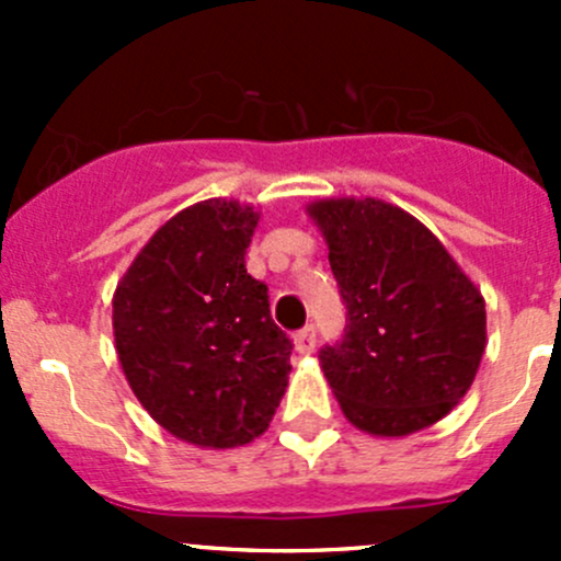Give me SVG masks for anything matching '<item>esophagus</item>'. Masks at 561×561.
<instances>
[{
	"label": "esophagus",
	"mask_w": 561,
	"mask_h": 561,
	"mask_svg": "<svg viewBox=\"0 0 561 561\" xmlns=\"http://www.w3.org/2000/svg\"><path fill=\"white\" fill-rule=\"evenodd\" d=\"M293 342H296L298 353H312L314 342H317V331H314L312 322H309V325H304L301 331H296V336H293Z\"/></svg>",
	"instance_id": "34e87169"
}]
</instances>
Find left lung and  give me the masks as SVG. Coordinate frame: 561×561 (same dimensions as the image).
Instances as JSON below:
<instances>
[{"instance_id":"8db88e82","label":"left lung","mask_w":561,"mask_h":561,"mask_svg":"<svg viewBox=\"0 0 561 561\" xmlns=\"http://www.w3.org/2000/svg\"><path fill=\"white\" fill-rule=\"evenodd\" d=\"M328 244L347 325L320 350L344 417L375 437H407L463 399L485 350V301L404 208L375 197L307 206Z\"/></svg>"}]
</instances>
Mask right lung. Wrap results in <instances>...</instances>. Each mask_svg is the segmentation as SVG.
<instances>
[{"instance_id": "right-lung-1", "label": "right lung", "mask_w": 561, "mask_h": 561, "mask_svg": "<svg viewBox=\"0 0 561 561\" xmlns=\"http://www.w3.org/2000/svg\"><path fill=\"white\" fill-rule=\"evenodd\" d=\"M260 214L201 201L168 219L113 293V339L129 388L165 432L197 448H239L268 428L293 342L268 287L247 274Z\"/></svg>"}]
</instances>
